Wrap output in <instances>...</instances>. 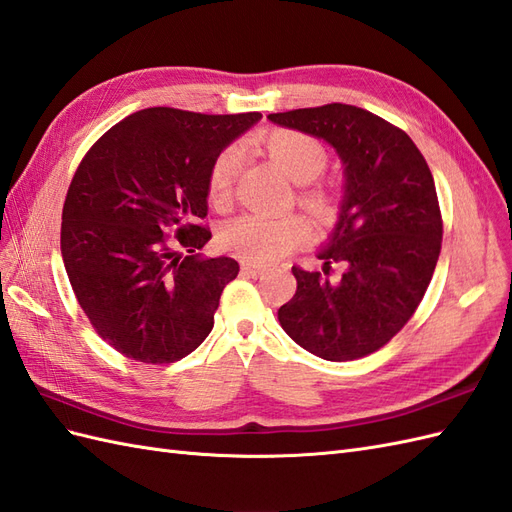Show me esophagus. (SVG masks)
Returning a JSON list of instances; mask_svg holds the SVG:
<instances>
[{"label": "esophagus", "instance_id": "esophagus-1", "mask_svg": "<svg viewBox=\"0 0 512 512\" xmlns=\"http://www.w3.org/2000/svg\"><path fill=\"white\" fill-rule=\"evenodd\" d=\"M242 272L248 274V277H261V274L266 272L264 266H255V264H248V261H242Z\"/></svg>", "mask_w": 512, "mask_h": 512}]
</instances>
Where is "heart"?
<instances>
[{
	"label": "heart",
	"mask_w": 512,
	"mask_h": 512,
	"mask_svg": "<svg viewBox=\"0 0 512 512\" xmlns=\"http://www.w3.org/2000/svg\"><path fill=\"white\" fill-rule=\"evenodd\" d=\"M261 142H264L272 160L298 183L318 179L329 164V151L324 144L305 131L283 127L270 129ZM240 168L242 149L238 144H231L216 155L207 175V201L214 209H220V212L229 209ZM298 201L318 216H326L333 209V194L322 186H305L298 192ZM309 238L311 225L300 214L281 218L246 214L231 220L222 229V244L231 253L253 261V264H274V261L290 255L294 248L307 244Z\"/></svg>",
	"instance_id": "b5f03b06"
}]
</instances>
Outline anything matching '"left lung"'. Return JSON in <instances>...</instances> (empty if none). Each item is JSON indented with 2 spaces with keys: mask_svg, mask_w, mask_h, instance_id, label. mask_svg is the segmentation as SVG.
<instances>
[{
  "mask_svg": "<svg viewBox=\"0 0 512 512\" xmlns=\"http://www.w3.org/2000/svg\"><path fill=\"white\" fill-rule=\"evenodd\" d=\"M333 144L344 162L342 214L318 253L321 272L294 266L296 294L279 309L283 331L326 361L383 348L413 318L441 253L443 220L430 168L406 131L346 103L270 114ZM345 272L329 280L330 266Z\"/></svg>",
  "mask_w": 512,
  "mask_h": 512,
  "instance_id": "left-lung-1",
  "label": "left lung"
}]
</instances>
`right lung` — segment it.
Here are the masks:
<instances>
[{
    "label": "right lung",
    "instance_id": "right-lung-1",
    "mask_svg": "<svg viewBox=\"0 0 512 512\" xmlns=\"http://www.w3.org/2000/svg\"><path fill=\"white\" fill-rule=\"evenodd\" d=\"M259 112L147 108L110 127L77 166L60 248L97 335L140 363H175L203 344L240 266L203 259L207 175Z\"/></svg>",
    "mask_w": 512,
    "mask_h": 512
}]
</instances>
